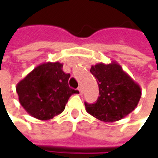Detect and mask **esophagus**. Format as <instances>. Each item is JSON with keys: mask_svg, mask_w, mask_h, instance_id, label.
<instances>
[{"mask_svg": "<svg viewBox=\"0 0 158 158\" xmlns=\"http://www.w3.org/2000/svg\"><path fill=\"white\" fill-rule=\"evenodd\" d=\"M79 94H80V95H82L83 92H84V91H83L82 86H79Z\"/></svg>", "mask_w": 158, "mask_h": 158, "instance_id": "esophagus-1", "label": "esophagus"}]
</instances>
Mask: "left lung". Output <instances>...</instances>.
Wrapping results in <instances>:
<instances>
[{
    "mask_svg": "<svg viewBox=\"0 0 158 158\" xmlns=\"http://www.w3.org/2000/svg\"><path fill=\"white\" fill-rule=\"evenodd\" d=\"M90 73L98 83L100 96L94 104L85 102L87 113L103 122H115L135 110L141 89L118 62L92 65Z\"/></svg>",
    "mask_w": 158,
    "mask_h": 158,
    "instance_id": "1",
    "label": "left lung"
}]
</instances>
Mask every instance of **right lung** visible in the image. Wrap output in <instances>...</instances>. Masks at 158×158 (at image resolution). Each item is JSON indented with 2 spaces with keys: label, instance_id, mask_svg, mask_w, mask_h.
Wrapping results in <instances>:
<instances>
[{
  "label": "right lung",
  "instance_id": "right-lung-1",
  "mask_svg": "<svg viewBox=\"0 0 158 158\" xmlns=\"http://www.w3.org/2000/svg\"><path fill=\"white\" fill-rule=\"evenodd\" d=\"M69 77L58 62L37 66L16 86L19 102L35 118H53L64 111L69 97L79 93L69 86Z\"/></svg>",
  "mask_w": 158,
  "mask_h": 158
}]
</instances>
